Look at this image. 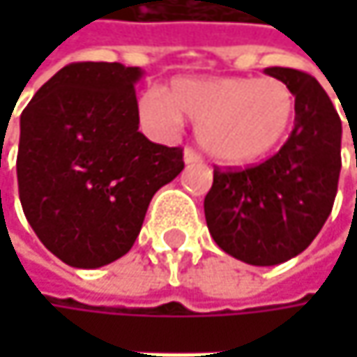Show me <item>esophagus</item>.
<instances>
[{
  "mask_svg": "<svg viewBox=\"0 0 357 357\" xmlns=\"http://www.w3.org/2000/svg\"><path fill=\"white\" fill-rule=\"evenodd\" d=\"M183 161L190 165V163H202V157H200V153H196L194 149H185L183 151Z\"/></svg>",
  "mask_w": 357,
  "mask_h": 357,
  "instance_id": "obj_1",
  "label": "esophagus"
}]
</instances>
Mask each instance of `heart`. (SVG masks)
Returning a JSON list of instances; mask_svg holds the SVG:
<instances>
[{
    "label": "heart",
    "mask_w": 357,
    "mask_h": 357,
    "mask_svg": "<svg viewBox=\"0 0 357 357\" xmlns=\"http://www.w3.org/2000/svg\"><path fill=\"white\" fill-rule=\"evenodd\" d=\"M138 111L159 132H174L185 115L198 123V140L215 159L248 163L281 144L294 121L296 99L275 78H178L167 93L144 91Z\"/></svg>",
    "instance_id": "heart-1"
}]
</instances>
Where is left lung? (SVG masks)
<instances>
[{
    "instance_id": "1",
    "label": "left lung",
    "mask_w": 357,
    "mask_h": 357,
    "mask_svg": "<svg viewBox=\"0 0 357 357\" xmlns=\"http://www.w3.org/2000/svg\"><path fill=\"white\" fill-rule=\"evenodd\" d=\"M296 97L294 130L266 161L215 167L204 217L217 246L254 266L281 264L308 248L333 211L341 172V119L319 80L266 68Z\"/></svg>"
}]
</instances>
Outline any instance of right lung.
Returning a JSON list of instances; mask_svg holds the SVG:
<instances>
[{
    "mask_svg": "<svg viewBox=\"0 0 357 357\" xmlns=\"http://www.w3.org/2000/svg\"><path fill=\"white\" fill-rule=\"evenodd\" d=\"M140 68L76 61L49 78L20 115L22 211L43 246L99 268L134 246L155 192L178 178L183 151L138 132Z\"/></svg>",
    "mask_w": 357,
    "mask_h": 357,
    "instance_id": "obj_1",
    "label": "right lung"
}]
</instances>
